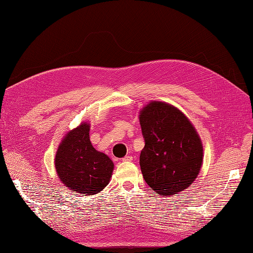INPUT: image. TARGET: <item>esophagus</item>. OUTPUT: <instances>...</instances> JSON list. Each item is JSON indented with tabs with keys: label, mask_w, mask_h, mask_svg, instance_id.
I'll use <instances>...</instances> for the list:
<instances>
[{
	"label": "esophagus",
	"mask_w": 253,
	"mask_h": 253,
	"mask_svg": "<svg viewBox=\"0 0 253 253\" xmlns=\"http://www.w3.org/2000/svg\"><path fill=\"white\" fill-rule=\"evenodd\" d=\"M123 160H124V161H126V162H129V161H132V160H133V157L130 156V155H127V156L124 157Z\"/></svg>",
	"instance_id": "obj_1"
}]
</instances>
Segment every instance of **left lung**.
<instances>
[{"label":"left lung","instance_id":"obj_1","mask_svg":"<svg viewBox=\"0 0 253 253\" xmlns=\"http://www.w3.org/2000/svg\"><path fill=\"white\" fill-rule=\"evenodd\" d=\"M144 147L140 168L154 194L176 195L195 181L203 161L201 139L175 107L152 101L139 115Z\"/></svg>","mask_w":253,"mask_h":253}]
</instances>
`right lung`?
<instances>
[{
  "label": "right lung",
  "mask_w": 253,
  "mask_h": 253,
  "mask_svg": "<svg viewBox=\"0 0 253 253\" xmlns=\"http://www.w3.org/2000/svg\"><path fill=\"white\" fill-rule=\"evenodd\" d=\"M90 126L82 124L69 132L59 144L55 169L64 184L74 193L97 194L108 185L114 164L109 157L93 147Z\"/></svg>",
  "instance_id": "add662e5"
}]
</instances>
